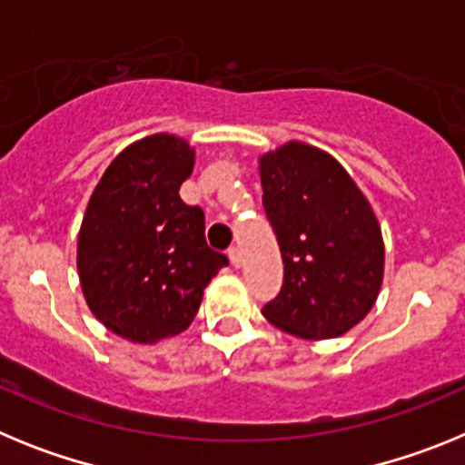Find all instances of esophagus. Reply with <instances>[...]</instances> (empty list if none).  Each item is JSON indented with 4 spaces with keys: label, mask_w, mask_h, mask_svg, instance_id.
<instances>
[{
    "label": "esophagus",
    "mask_w": 465,
    "mask_h": 465,
    "mask_svg": "<svg viewBox=\"0 0 465 465\" xmlns=\"http://www.w3.org/2000/svg\"><path fill=\"white\" fill-rule=\"evenodd\" d=\"M228 258H230V262L235 265V268H240V265H242V253H240V249H237V246H230V249H228Z\"/></svg>",
    "instance_id": "34e87169"
}]
</instances>
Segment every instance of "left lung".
<instances>
[{
	"label": "left lung",
	"instance_id": "1",
	"mask_svg": "<svg viewBox=\"0 0 465 465\" xmlns=\"http://www.w3.org/2000/svg\"><path fill=\"white\" fill-rule=\"evenodd\" d=\"M258 165L283 261L282 291L262 316L302 340L344 335L372 310L384 277L371 203L338 160L310 143H283Z\"/></svg>",
	"mask_w": 465,
	"mask_h": 465
}]
</instances>
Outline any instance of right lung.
Here are the masks:
<instances>
[{"label":"right lung","instance_id":"obj_1","mask_svg":"<svg viewBox=\"0 0 465 465\" xmlns=\"http://www.w3.org/2000/svg\"><path fill=\"white\" fill-rule=\"evenodd\" d=\"M195 151L174 134L123 149L94 186L76 246L81 291L111 332L155 344L186 331L223 253L204 240V212L182 200Z\"/></svg>","mask_w":465,"mask_h":465}]
</instances>
